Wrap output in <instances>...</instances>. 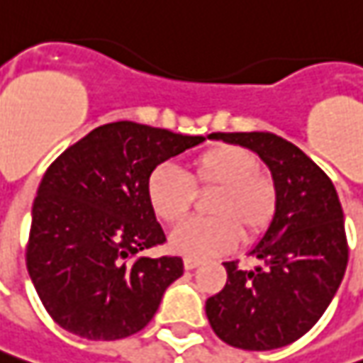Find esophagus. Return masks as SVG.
Here are the masks:
<instances>
[{"instance_id":"1","label":"esophagus","mask_w":363,"mask_h":363,"mask_svg":"<svg viewBox=\"0 0 363 363\" xmlns=\"http://www.w3.org/2000/svg\"><path fill=\"white\" fill-rule=\"evenodd\" d=\"M201 265L199 259H191V257H184V269H194Z\"/></svg>"}]
</instances>
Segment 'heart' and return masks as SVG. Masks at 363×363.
Wrapping results in <instances>:
<instances>
[{
  "label": "heart",
  "mask_w": 363,
  "mask_h": 363,
  "mask_svg": "<svg viewBox=\"0 0 363 363\" xmlns=\"http://www.w3.org/2000/svg\"><path fill=\"white\" fill-rule=\"evenodd\" d=\"M215 191L206 211L211 219H191L170 235L172 251L206 259L231 251L241 233L253 241L267 231L277 213L275 181L261 172L259 158L243 146L219 144L189 162L186 174L160 164L148 174L146 199L157 219L181 223L193 208L196 193Z\"/></svg>",
  "instance_id": "b5f03b06"
}]
</instances>
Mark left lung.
Segmentation results:
<instances>
[{
	"label": "left lung",
	"mask_w": 363,
	"mask_h": 363,
	"mask_svg": "<svg viewBox=\"0 0 363 363\" xmlns=\"http://www.w3.org/2000/svg\"><path fill=\"white\" fill-rule=\"evenodd\" d=\"M255 150L277 186V213L249 253L253 271L223 263L227 283L206 299V318L225 344L265 352L294 344L328 309L347 267L344 211L331 179L295 144L271 132H215Z\"/></svg>",
	"instance_id": "8db88e82"
}]
</instances>
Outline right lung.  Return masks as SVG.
Returning a JSON list of instances; mask_svg holds the SVG:
<instances>
[{
    "label": "right lung",
    "instance_id": "add662e5",
    "mask_svg": "<svg viewBox=\"0 0 363 363\" xmlns=\"http://www.w3.org/2000/svg\"><path fill=\"white\" fill-rule=\"evenodd\" d=\"M203 140L122 120L94 128L50 164L33 201L26 265L60 328L112 342L155 318L182 259L138 255L167 241L146 181Z\"/></svg>",
    "mask_w": 363,
    "mask_h": 363
}]
</instances>
